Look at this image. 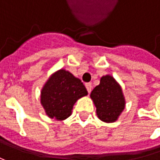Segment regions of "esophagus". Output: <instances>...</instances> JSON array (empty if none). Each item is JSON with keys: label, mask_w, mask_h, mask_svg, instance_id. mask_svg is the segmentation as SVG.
<instances>
[{"label": "esophagus", "mask_w": 160, "mask_h": 160, "mask_svg": "<svg viewBox=\"0 0 160 160\" xmlns=\"http://www.w3.org/2000/svg\"><path fill=\"white\" fill-rule=\"evenodd\" d=\"M85 87H86V89H87V91H88V92H91V91H92V83H85Z\"/></svg>", "instance_id": "obj_1"}]
</instances>
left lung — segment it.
<instances>
[{"label": "left lung", "instance_id": "8db88e82", "mask_svg": "<svg viewBox=\"0 0 160 160\" xmlns=\"http://www.w3.org/2000/svg\"><path fill=\"white\" fill-rule=\"evenodd\" d=\"M100 119L106 123L117 121L126 106L122 88L115 78L109 75L101 78L100 84L91 92Z\"/></svg>", "mask_w": 160, "mask_h": 160}]
</instances>
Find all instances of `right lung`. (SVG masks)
<instances>
[{
  "label": "right lung",
  "mask_w": 160,
  "mask_h": 160,
  "mask_svg": "<svg viewBox=\"0 0 160 160\" xmlns=\"http://www.w3.org/2000/svg\"><path fill=\"white\" fill-rule=\"evenodd\" d=\"M87 94V90L79 78L60 69L52 74L42 87L41 103L49 118L64 120L71 115L77 100Z\"/></svg>",
  "instance_id": "add662e5"
}]
</instances>
